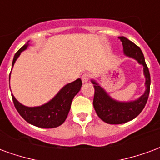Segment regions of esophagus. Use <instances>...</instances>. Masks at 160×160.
<instances>
[{"instance_id": "1", "label": "esophagus", "mask_w": 160, "mask_h": 160, "mask_svg": "<svg viewBox=\"0 0 160 160\" xmlns=\"http://www.w3.org/2000/svg\"><path fill=\"white\" fill-rule=\"evenodd\" d=\"M89 79H90V74H88V73H84L83 75L81 76V80H82L83 83L87 82L89 80Z\"/></svg>"}]
</instances>
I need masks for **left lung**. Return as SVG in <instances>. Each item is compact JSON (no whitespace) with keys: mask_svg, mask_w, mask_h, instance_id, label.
<instances>
[{"mask_svg":"<svg viewBox=\"0 0 160 160\" xmlns=\"http://www.w3.org/2000/svg\"><path fill=\"white\" fill-rule=\"evenodd\" d=\"M119 39L122 42L124 54L135 59L143 66V71L146 78V91L144 94L136 100L130 102H119L111 98L96 81L92 80L95 89L93 107L98 118L109 124L125 123L136 118L144 109L150 92V73L145 62L141 49L135 43L124 37H119Z\"/></svg>","mask_w":160,"mask_h":160,"instance_id":"left-lung-1","label":"left lung"}]
</instances>
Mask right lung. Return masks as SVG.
<instances>
[{
    "label": "right lung",
    "mask_w": 160,
    "mask_h": 160,
    "mask_svg": "<svg viewBox=\"0 0 160 160\" xmlns=\"http://www.w3.org/2000/svg\"><path fill=\"white\" fill-rule=\"evenodd\" d=\"M28 42L16 52L12 60V68L20 53L28 47ZM82 81L77 79L68 84L60 90L48 103L38 107H27L19 103L12 94V98L16 110L25 120L34 126L43 128H52L62 125L65 122L70 111L72 100L80 90Z\"/></svg>",
    "instance_id": "obj_1"
}]
</instances>
